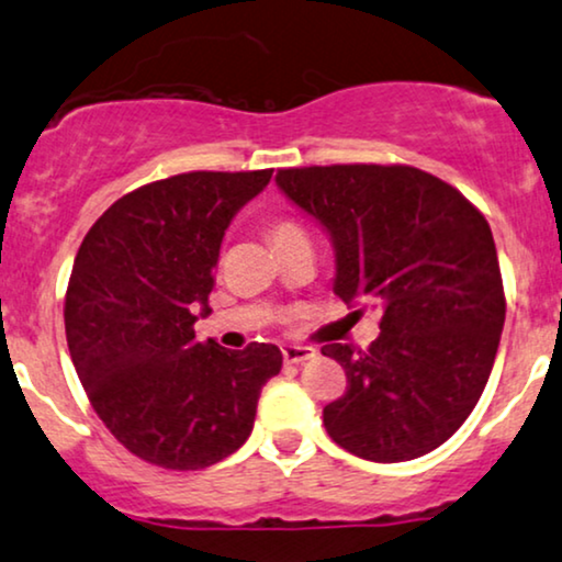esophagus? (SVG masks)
I'll return each mask as SVG.
<instances>
[{
    "label": "esophagus",
    "instance_id": "esophagus-1",
    "mask_svg": "<svg viewBox=\"0 0 562 562\" xmlns=\"http://www.w3.org/2000/svg\"><path fill=\"white\" fill-rule=\"evenodd\" d=\"M281 353H283V361H286V363H302V361L315 359L317 351H315V348H310V346H283Z\"/></svg>",
    "mask_w": 562,
    "mask_h": 562
}]
</instances>
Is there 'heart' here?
Masks as SVG:
<instances>
[{"label":"heart","instance_id":"heart-1","mask_svg":"<svg viewBox=\"0 0 562 562\" xmlns=\"http://www.w3.org/2000/svg\"><path fill=\"white\" fill-rule=\"evenodd\" d=\"M268 237H271V243L276 250L283 245H291V243H307V232L299 222L289 216H279L273 218L271 224H268Z\"/></svg>","mask_w":562,"mask_h":562}]
</instances>
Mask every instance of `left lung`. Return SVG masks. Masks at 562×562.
I'll list each match as a JSON object with an SVG mask.
<instances>
[{
  "mask_svg": "<svg viewBox=\"0 0 562 562\" xmlns=\"http://www.w3.org/2000/svg\"><path fill=\"white\" fill-rule=\"evenodd\" d=\"M276 183L333 237L335 294L382 312L367 351L323 346L348 379L323 411L330 439L371 462L441 447L483 395L506 319L485 216L411 165L289 167Z\"/></svg>",
  "mask_w": 562,
  "mask_h": 562,
  "instance_id": "1",
  "label": "left lung"
}]
</instances>
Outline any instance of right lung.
<instances>
[{
	"instance_id": "1",
	"label": "right lung",
	"mask_w": 562,
	"mask_h": 562,
	"mask_svg": "<svg viewBox=\"0 0 562 562\" xmlns=\"http://www.w3.org/2000/svg\"><path fill=\"white\" fill-rule=\"evenodd\" d=\"M273 170H195L113 203L71 268L64 327L87 400L115 439L165 470H203L247 441L260 390L281 371L271 344H199L224 229Z\"/></svg>"
}]
</instances>
